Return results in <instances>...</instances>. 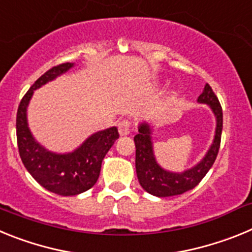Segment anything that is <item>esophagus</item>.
I'll return each mask as SVG.
<instances>
[{
	"label": "esophagus",
	"mask_w": 252,
	"mask_h": 252,
	"mask_svg": "<svg viewBox=\"0 0 252 252\" xmlns=\"http://www.w3.org/2000/svg\"><path fill=\"white\" fill-rule=\"evenodd\" d=\"M132 130V124L128 120H122L119 122V132L121 136H126Z\"/></svg>",
	"instance_id": "esophagus-1"
}]
</instances>
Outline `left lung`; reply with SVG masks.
<instances>
[{"label":"left lung","mask_w":252,"mask_h":252,"mask_svg":"<svg viewBox=\"0 0 252 252\" xmlns=\"http://www.w3.org/2000/svg\"><path fill=\"white\" fill-rule=\"evenodd\" d=\"M199 103H206L211 107L216 116V135L213 144L209 148L206 157L198 162L192 169L183 173H171L164 170L155 160L151 142V130L148 124H141L139 126V133L133 137L136 146V174L139 183L146 192L157 197H171V195L183 194L199 184L204 175L212 168L213 162L217 158L220 145H221L222 126H223V115L222 107L217 95L212 91L208 83L204 86L202 94L198 97Z\"/></svg>","instance_id":"1"}]
</instances>
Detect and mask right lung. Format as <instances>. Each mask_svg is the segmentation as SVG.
Segmentation results:
<instances>
[{"label": "right lung", "instance_id": "obj_1", "mask_svg": "<svg viewBox=\"0 0 252 252\" xmlns=\"http://www.w3.org/2000/svg\"><path fill=\"white\" fill-rule=\"evenodd\" d=\"M73 65V63L59 64L44 73L22 97L16 116L17 146L24 165L40 186L59 195H77L92 188L99 177L102 160L119 139L117 128L110 127L93 133L73 153L55 154L32 137L26 119L32 93Z\"/></svg>", "mask_w": 252, "mask_h": 252}]
</instances>
